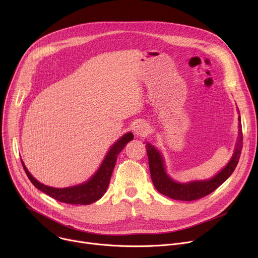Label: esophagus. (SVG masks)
<instances>
[{
  "instance_id": "34e87169",
  "label": "esophagus",
  "mask_w": 258,
  "mask_h": 258,
  "mask_svg": "<svg viewBox=\"0 0 258 258\" xmlns=\"http://www.w3.org/2000/svg\"><path fill=\"white\" fill-rule=\"evenodd\" d=\"M149 125L144 123V122H141V123H137L135 128H134V131H135V134L137 136H146L148 133H149Z\"/></svg>"
}]
</instances>
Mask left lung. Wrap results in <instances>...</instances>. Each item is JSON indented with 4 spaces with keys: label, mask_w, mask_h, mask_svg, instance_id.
Segmentation results:
<instances>
[{
    "label": "left lung",
    "mask_w": 258,
    "mask_h": 258,
    "mask_svg": "<svg viewBox=\"0 0 258 258\" xmlns=\"http://www.w3.org/2000/svg\"><path fill=\"white\" fill-rule=\"evenodd\" d=\"M239 137L230 161L214 177L206 181H193L190 183H177L169 177L165 171L163 157L154 146L146 143L149 158V166L153 184L161 194L176 201L192 202L203 198L223 184L235 169L243 148V132L241 116H239Z\"/></svg>",
    "instance_id": "obj_1"
}]
</instances>
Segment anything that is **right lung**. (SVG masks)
Instances as JSON below:
<instances>
[{
	"instance_id": "obj_1",
	"label": "right lung",
	"mask_w": 258,
	"mask_h": 258,
	"mask_svg": "<svg viewBox=\"0 0 258 258\" xmlns=\"http://www.w3.org/2000/svg\"><path fill=\"white\" fill-rule=\"evenodd\" d=\"M133 134L131 132H128L125 135H123L117 142H115V144L108 151L103 162L101 163L97 172L88 182L81 185H76L68 188L49 187L38 182L29 172V170L27 169L26 165L22 160L23 167L32 184L37 189L44 192L45 194L54 198V200L69 205H90L97 202L98 200H100L106 192L107 187L109 185L112 170L116 162L117 155L121 153V151L130 141L133 140Z\"/></svg>"
}]
</instances>
